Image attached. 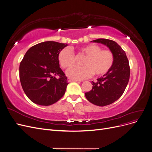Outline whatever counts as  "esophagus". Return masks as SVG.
Segmentation results:
<instances>
[{"label":"esophagus","instance_id":"esophagus-1","mask_svg":"<svg viewBox=\"0 0 152 152\" xmlns=\"http://www.w3.org/2000/svg\"><path fill=\"white\" fill-rule=\"evenodd\" d=\"M68 82H80V81L77 80H73V79H70V78H68Z\"/></svg>","mask_w":152,"mask_h":152}]
</instances>
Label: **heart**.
<instances>
[{
  "label": "heart",
  "mask_w": 152,
  "mask_h": 152,
  "mask_svg": "<svg viewBox=\"0 0 152 152\" xmlns=\"http://www.w3.org/2000/svg\"><path fill=\"white\" fill-rule=\"evenodd\" d=\"M79 51L85 55L82 66H73L66 72V75L73 80H82L92 74L102 76L107 73L113 66L114 55L110 50L102 49L99 45L89 44L82 47ZM58 61L63 68L72 66L75 61V55L70 48H65L58 54Z\"/></svg>",
  "instance_id": "obj_1"
}]
</instances>
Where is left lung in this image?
Listing matches in <instances>:
<instances>
[{"label":"left lung","mask_w":152,"mask_h":152,"mask_svg":"<svg viewBox=\"0 0 152 152\" xmlns=\"http://www.w3.org/2000/svg\"><path fill=\"white\" fill-rule=\"evenodd\" d=\"M91 42L107 45L114 55V63L110 70L96 82L92 81L93 88L85 93L89 102L104 107L115 102L124 93L129 80V64L125 51L115 41L98 39Z\"/></svg>","instance_id":"obj_1"}]
</instances>
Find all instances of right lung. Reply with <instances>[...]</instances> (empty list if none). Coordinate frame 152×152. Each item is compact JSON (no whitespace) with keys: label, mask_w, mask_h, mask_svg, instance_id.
I'll return each mask as SVG.
<instances>
[{"label":"right lung","mask_w":152,"mask_h":152,"mask_svg":"<svg viewBox=\"0 0 152 152\" xmlns=\"http://www.w3.org/2000/svg\"><path fill=\"white\" fill-rule=\"evenodd\" d=\"M67 45L46 41L32 46L25 54L20 65V79L25 94L33 103L49 106L65 94L68 83L58 56Z\"/></svg>","instance_id":"add662e5"}]
</instances>
